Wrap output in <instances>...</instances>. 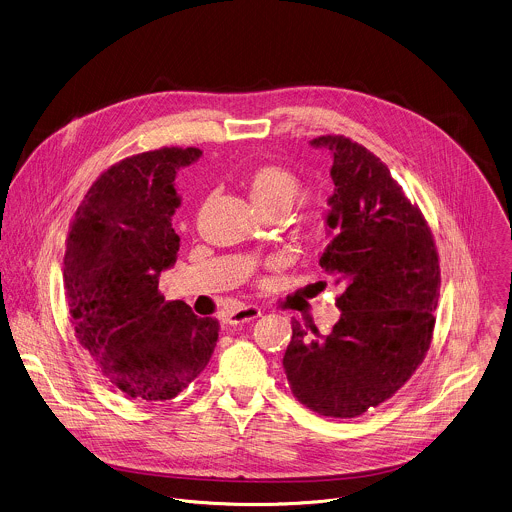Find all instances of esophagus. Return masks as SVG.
I'll use <instances>...</instances> for the list:
<instances>
[{
  "mask_svg": "<svg viewBox=\"0 0 512 512\" xmlns=\"http://www.w3.org/2000/svg\"><path fill=\"white\" fill-rule=\"evenodd\" d=\"M261 316V308L257 307H241L237 308V310H233V312H229L225 318H223V322L225 324H243V322H251V320H255V318H259Z\"/></svg>",
  "mask_w": 512,
  "mask_h": 512,
  "instance_id": "34e87169",
  "label": "esophagus"
}]
</instances>
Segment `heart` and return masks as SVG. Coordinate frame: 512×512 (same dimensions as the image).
Here are the masks:
<instances>
[{
  "instance_id": "obj_1",
  "label": "heart",
  "mask_w": 512,
  "mask_h": 512,
  "mask_svg": "<svg viewBox=\"0 0 512 512\" xmlns=\"http://www.w3.org/2000/svg\"><path fill=\"white\" fill-rule=\"evenodd\" d=\"M247 192L253 205L265 215L287 213L301 196V180L283 166L267 164L251 172Z\"/></svg>"
}]
</instances>
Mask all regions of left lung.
Listing matches in <instances>:
<instances>
[{"instance_id": "8db88e82", "label": "left lung", "mask_w": 512, "mask_h": 512, "mask_svg": "<svg viewBox=\"0 0 512 512\" xmlns=\"http://www.w3.org/2000/svg\"><path fill=\"white\" fill-rule=\"evenodd\" d=\"M334 194L320 267L342 295L328 336L293 320L283 368L295 398L326 417H356L392 398L423 362L439 299L433 235L388 166L344 136H318ZM318 334L316 328H310Z\"/></svg>"}]
</instances>
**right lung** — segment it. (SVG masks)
I'll return each mask as SVG.
<instances>
[{"label": "right lung", "mask_w": 512, "mask_h": 512, "mask_svg": "<svg viewBox=\"0 0 512 512\" xmlns=\"http://www.w3.org/2000/svg\"><path fill=\"white\" fill-rule=\"evenodd\" d=\"M198 148H160L110 166L77 207L63 259L65 299L79 344L126 398L164 402L204 372L219 324L184 301L166 303L180 207L174 180Z\"/></svg>", "instance_id": "add662e5"}]
</instances>
